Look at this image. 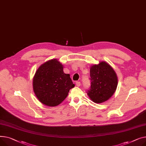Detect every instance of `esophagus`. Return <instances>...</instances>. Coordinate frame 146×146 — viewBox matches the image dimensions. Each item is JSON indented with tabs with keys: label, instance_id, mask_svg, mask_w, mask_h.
I'll return each mask as SVG.
<instances>
[{
	"label": "esophagus",
	"instance_id": "esophagus-1",
	"mask_svg": "<svg viewBox=\"0 0 146 146\" xmlns=\"http://www.w3.org/2000/svg\"><path fill=\"white\" fill-rule=\"evenodd\" d=\"M76 85L77 87H80L81 85V82L80 81H76Z\"/></svg>",
	"mask_w": 146,
	"mask_h": 146
}]
</instances>
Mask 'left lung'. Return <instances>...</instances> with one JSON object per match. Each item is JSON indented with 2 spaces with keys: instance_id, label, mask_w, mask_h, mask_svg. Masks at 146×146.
<instances>
[{
  "instance_id": "8db88e82",
  "label": "left lung",
  "mask_w": 146,
  "mask_h": 146,
  "mask_svg": "<svg viewBox=\"0 0 146 146\" xmlns=\"http://www.w3.org/2000/svg\"><path fill=\"white\" fill-rule=\"evenodd\" d=\"M91 85L87 94L94 102L102 103L108 100L116 91L117 75L111 66L105 61L90 66Z\"/></svg>"
}]
</instances>
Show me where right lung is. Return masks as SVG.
I'll list each match as a JSON object with an SVG mask.
<instances>
[{
    "instance_id": "right-lung-1",
    "label": "right lung",
    "mask_w": 146,
    "mask_h": 146,
    "mask_svg": "<svg viewBox=\"0 0 146 146\" xmlns=\"http://www.w3.org/2000/svg\"><path fill=\"white\" fill-rule=\"evenodd\" d=\"M64 66L57 59L42 64L33 78V90L42 104L49 107L59 105L75 87L70 74L64 72Z\"/></svg>"
}]
</instances>
